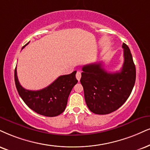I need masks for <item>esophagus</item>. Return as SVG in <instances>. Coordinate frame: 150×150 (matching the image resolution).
Here are the masks:
<instances>
[{
    "label": "esophagus",
    "mask_w": 150,
    "mask_h": 150,
    "mask_svg": "<svg viewBox=\"0 0 150 150\" xmlns=\"http://www.w3.org/2000/svg\"><path fill=\"white\" fill-rule=\"evenodd\" d=\"M76 77L77 80H78L79 81H80L81 77V71H79L76 72Z\"/></svg>",
    "instance_id": "esophagus-1"
}]
</instances>
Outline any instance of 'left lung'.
<instances>
[{
    "label": "left lung",
    "instance_id": "obj_1",
    "mask_svg": "<svg viewBox=\"0 0 150 150\" xmlns=\"http://www.w3.org/2000/svg\"><path fill=\"white\" fill-rule=\"evenodd\" d=\"M124 63L121 70L109 73L101 62L83 67L81 83L86 104L95 114L106 115L115 111L130 96L136 81L135 67L130 49L122 44Z\"/></svg>",
    "mask_w": 150,
    "mask_h": 150
}]
</instances>
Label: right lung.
<instances>
[{"mask_svg":"<svg viewBox=\"0 0 150 150\" xmlns=\"http://www.w3.org/2000/svg\"><path fill=\"white\" fill-rule=\"evenodd\" d=\"M76 73V71L70 74L60 76L47 88L36 91L26 90L21 86L16 67L14 70V81L18 95L29 108L42 115L55 117L62 113L66 108L70 92L78 82Z\"/></svg>","mask_w":150,"mask_h":150,"instance_id":"1","label":"right lung"}]
</instances>
